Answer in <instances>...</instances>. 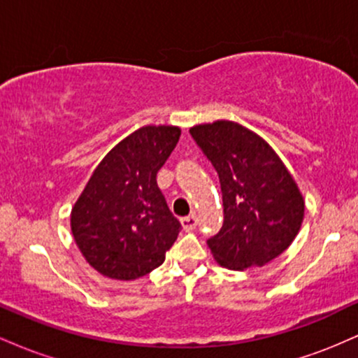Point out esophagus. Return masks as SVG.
Returning a JSON list of instances; mask_svg holds the SVG:
<instances>
[{
    "label": "esophagus",
    "instance_id": "esophagus-1",
    "mask_svg": "<svg viewBox=\"0 0 358 358\" xmlns=\"http://www.w3.org/2000/svg\"><path fill=\"white\" fill-rule=\"evenodd\" d=\"M182 225L185 231H193V229H196V225H199V219H196L195 213H192V215L183 217Z\"/></svg>",
    "mask_w": 358,
    "mask_h": 358
}]
</instances>
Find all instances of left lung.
I'll list each match as a JSON object with an SVG mask.
<instances>
[{
	"mask_svg": "<svg viewBox=\"0 0 358 358\" xmlns=\"http://www.w3.org/2000/svg\"><path fill=\"white\" fill-rule=\"evenodd\" d=\"M220 180L224 224L207 241L224 268H261L298 236L305 202L293 176L256 133L232 121L190 129Z\"/></svg>",
	"mask_w": 358,
	"mask_h": 358,
	"instance_id": "8db88e82",
	"label": "left lung"
}]
</instances>
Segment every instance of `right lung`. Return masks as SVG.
Returning a JSON list of instances; mask_svg holds the SVG:
<instances>
[{
	"instance_id": "1",
	"label": "right lung",
	"mask_w": 358,
	"mask_h": 358,
	"mask_svg": "<svg viewBox=\"0 0 358 358\" xmlns=\"http://www.w3.org/2000/svg\"><path fill=\"white\" fill-rule=\"evenodd\" d=\"M178 139L175 126L134 131L104 156L73 205V239L104 276L127 281L151 273L182 231L156 185Z\"/></svg>"
}]
</instances>
